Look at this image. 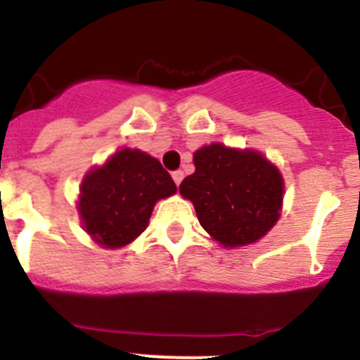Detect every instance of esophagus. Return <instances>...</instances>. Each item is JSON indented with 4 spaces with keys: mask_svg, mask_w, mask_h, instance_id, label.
<instances>
[{
    "mask_svg": "<svg viewBox=\"0 0 360 360\" xmlns=\"http://www.w3.org/2000/svg\"><path fill=\"white\" fill-rule=\"evenodd\" d=\"M172 177H174V181H176L177 186H179L181 181H183V177H184V174L181 172V170H176V172H172Z\"/></svg>",
    "mask_w": 360,
    "mask_h": 360,
    "instance_id": "1",
    "label": "esophagus"
}]
</instances>
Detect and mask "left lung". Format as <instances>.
<instances>
[{"instance_id":"left-lung-1","label":"left lung","mask_w":360,"mask_h":360,"mask_svg":"<svg viewBox=\"0 0 360 360\" xmlns=\"http://www.w3.org/2000/svg\"><path fill=\"white\" fill-rule=\"evenodd\" d=\"M195 172L179 184L197 219L224 248L255 244L280 219L285 183L276 165L252 148L210 143L193 152Z\"/></svg>"}]
</instances>
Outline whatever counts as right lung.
Here are the masks:
<instances>
[{"label": "right lung", "mask_w": 360, "mask_h": 360, "mask_svg": "<svg viewBox=\"0 0 360 360\" xmlns=\"http://www.w3.org/2000/svg\"><path fill=\"white\" fill-rule=\"evenodd\" d=\"M176 192V183L156 158L125 147L84 176L77 210L84 231L96 244L118 249L147 229L158 200Z\"/></svg>", "instance_id": "add662e5"}]
</instances>
